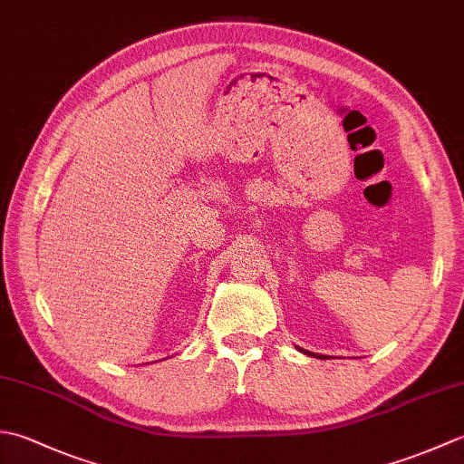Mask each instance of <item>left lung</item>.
Masks as SVG:
<instances>
[{
    "mask_svg": "<svg viewBox=\"0 0 464 464\" xmlns=\"http://www.w3.org/2000/svg\"><path fill=\"white\" fill-rule=\"evenodd\" d=\"M319 359H324V357H319Z\"/></svg>",
    "mask_w": 464,
    "mask_h": 464,
    "instance_id": "8db88e82",
    "label": "left lung"
}]
</instances>
